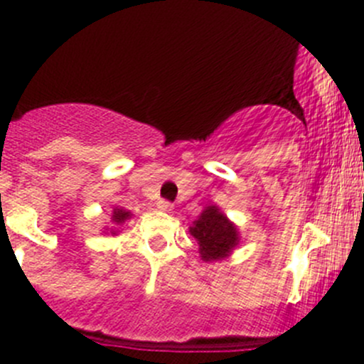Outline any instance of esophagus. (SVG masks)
Instances as JSON below:
<instances>
[{"label": "esophagus", "mask_w": 364, "mask_h": 364, "mask_svg": "<svg viewBox=\"0 0 364 364\" xmlns=\"http://www.w3.org/2000/svg\"><path fill=\"white\" fill-rule=\"evenodd\" d=\"M156 204H159V208L161 209V211H172V204L168 203L167 199H160Z\"/></svg>", "instance_id": "34e87169"}]
</instances>
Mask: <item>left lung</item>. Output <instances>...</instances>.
<instances>
[{
    "instance_id": "8db88e82",
    "label": "left lung",
    "mask_w": 364,
    "mask_h": 364,
    "mask_svg": "<svg viewBox=\"0 0 364 364\" xmlns=\"http://www.w3.org/2000/svg\"><path fill=\"white\" fill-rule=\"evenodd\" d=\"M190 234L199 243L200 257L204 260L223 259L240 241L236 227L218 211L216 205L204 209L199 220L190 227Z\"/></svg>"
}]
</instances>
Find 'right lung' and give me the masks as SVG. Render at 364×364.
<instances>
[{
    "mask_svg": "<svg viewBox=\"0 0 364 364\" xmlns=\"http://www.w3.org/2000/svg\"><path fill=\"white\" fill-rule=\"evenodd\" d=\"M128 218H130V213H128V211H124V209H119V208L114 209L112 220L116 223H123L124 220H128Z\"/></svg>",
    "mask_w": 364,
    "mask_h": 364,
    "instance_id": "obj_1",
    "label": "right lung"
}]
</instances>
